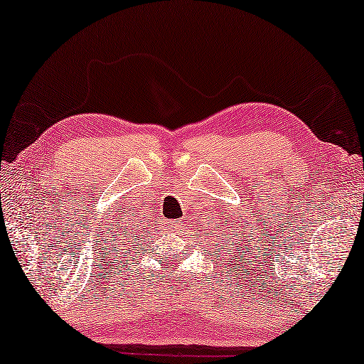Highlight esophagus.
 <instances>
[{"instance_id":"obj_1","label":"esophagus","mask_w":364,"mask_h":364,"mask_svg":"<svg viewBox=\"0 0 364 364\" xmlns=\"http://www.w3.org/2000/svg\"><path fill=\"white\" fill-rule=\"evenodd\" d=\"M165 224H166L168 231H173V232L181 231V223L180 221H166Z\"/></svg>"}]
</instances>
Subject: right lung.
<instances>
[{"label": "right lung", "mask_w": 364, "mask_h": 364, "mask_svg": "<svg viewBox=\"0 0 364 364\" xmlns=\"http://www.w3.org/2000/svg\"><path fill=\"white\" fill-rule=\"evenodd\" d=\"M110 265H112V264H110ZM110 269H112V267H110Z\"/></svg>", "instance_id": "add662e5"}]
</instances>
